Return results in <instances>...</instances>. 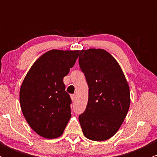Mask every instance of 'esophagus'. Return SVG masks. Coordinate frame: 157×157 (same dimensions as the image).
Listing matches in <instances>:
<instances>
[{
    "label": "esophagus",
    "mask_w": 157,
    "mask_h": 157,
    "mask_svg": "<svg viewBox=\"0 0 157 157\" xmlns=\"http://www.w3.org/2000/svg\"><path fill=\"white\" fill-rule=\"evenodd\" d=\"M71 100H72L73 102L75 101V100H76V96H75V94H71Z\"/></svg>",
    "instance_id": "esophagus-1"
}]
</instances>
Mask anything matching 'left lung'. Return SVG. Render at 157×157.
<instances>
[{
  "label": "left lung",
  "instance_id": "8db88e82",
  "mask_svg": "<svg viewBox=\"0 0 157 157\" xmlns=\"http://www.w3.org/2000/svg\"><path fill=\"white\" fill-rule=\"evenodd\" d=\"M79 65L89 86L86 109L79 116L82 132L94 141L117 133L130 106V91L117 60L103 49L82 50Z\"/></svg>",
  "mask_w": 157,
  "mask_h": 157
}]
</instances>
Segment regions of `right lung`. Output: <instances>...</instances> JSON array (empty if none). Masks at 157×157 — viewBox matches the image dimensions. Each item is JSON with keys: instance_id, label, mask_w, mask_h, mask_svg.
<instances>
[{"instance_id": "add662e5", "label": "right lung", "mask_w": 157, "mask_h": 157, "mask_svg": "<svg viewBox=\"0 0 157 157\" xmlns=\"http://www.w3.org/2000/svg\"><path fill=\"white\" fill-rule=\"evenodd\" d=\"M79 51L53 49L32 65L20 90L23 116L37 134L59 137L71 118V100L65 91L63 77L75 64Z\"/></svg>"}]
</instances>
